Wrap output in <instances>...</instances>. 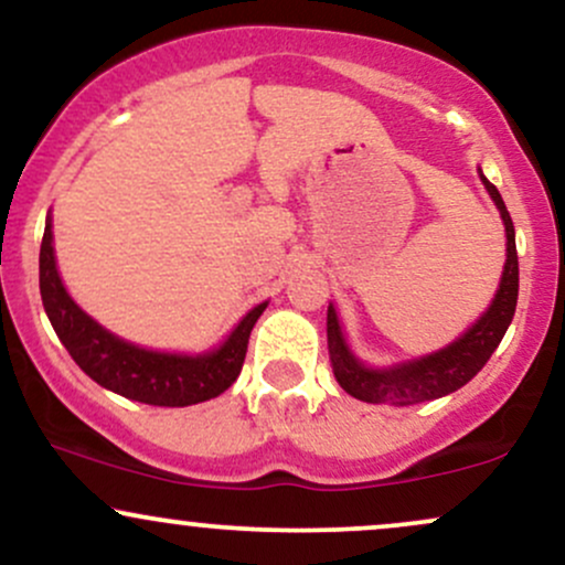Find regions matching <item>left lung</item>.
Returning <instances> with one entry per match:
<instances>
[{"label":"left lung","instance_id":"left-lung-1","mask_svg":"<svg viewBox=\"0 0 565 565\" xmlns=\"http://www.w3.org/2000/svg\"><path fill=\"white\" fill-rule=\"evenodd\" d=\"M486 191L494 199L499 215L504 220V233H508V263H504L502 284H499L494 302L481 316L476 327L468 329L457 342L438 353L425 355L419 361H408L393 369H366L355 355L350 353L342 337L340 321H337L334 308L329 305L327 313V337H329V361H332L334 377L340 387L353 398L366 401V404H391V406H412L425 404V401L440 398L459 391L462 385L481 372L486 361L491 359L504 332H508L518 305V249H515V228L508 206L499 196L497 185L483 178Z\"/></svg>","mask_w":565,"mask_h":565}]
</instances>
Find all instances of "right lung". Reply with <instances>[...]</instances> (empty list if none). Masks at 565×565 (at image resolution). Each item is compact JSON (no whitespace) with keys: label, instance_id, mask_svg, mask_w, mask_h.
I'll use <instances>...</instances> for the list:
<instances>
[{"label":"right lung","instance_id":"add662e5","mask_svg":"<svg viewBox=\"0 0 565 565\" xmlns=\"http://www.w3.org/2000/svg\"><path fill=\"white\" fill-rule=\"evenodd\" d=\"M39 291L55 334L82 372L108 391L151 406H191L228 391L244 366L252 327L268 305L249 310L228 340L206 355L157 353L129 345L89 319L63 289L50 220L39 249Z\"/></svg>","mask_w":565,"mask_h":565}]
</instances>
